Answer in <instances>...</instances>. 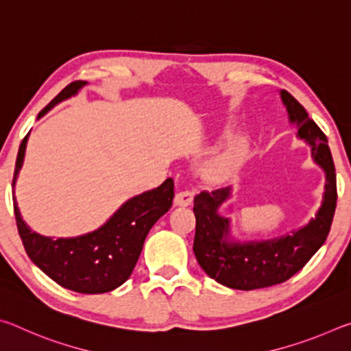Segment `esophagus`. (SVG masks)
<instances>
[{
  "label": "esophagus",
  "mask_w": 351,
  "mask_h": 351,
  "mask_svg": "<svg viewBox=\"0 0 351 351\" xmlns=\"http://www.w3.org/2000/svg\"><path fill=\"white\" fill-rule=\"evenodd\" d=\"M193 197H195V193L190 192V190H181V192L176 193L173 203H175V206L187 207L193 203Z\"/></svg>",
  "instance_id": "obj_1"
}]
</instances>
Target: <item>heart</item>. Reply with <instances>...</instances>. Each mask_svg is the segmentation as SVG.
<instances>
[{
	"mask_svg": "<svg viewBox=\"0 0 351 351\" xmlns=\"http://www.w3.org/2000/svg\"><path fill=\"white\" fill-rule=\"evenodd\" d=\"M246 141L237 138L230 141L221 152L213 158V161L207 167V175L215 181H223L229 178L240 167L246 154Z\"/></svg>",
	"mask_w": 351,
	"mask_h": 351,
	"instance_id": "obj_1",
	"label": "heart"
}]
</instances>
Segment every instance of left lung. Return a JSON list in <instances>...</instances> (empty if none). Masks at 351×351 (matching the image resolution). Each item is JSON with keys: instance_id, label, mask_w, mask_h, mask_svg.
I'll return each mask as SVG.
<instances>
[{"instance_id": "8db88e82", "label": "left lung", "mask_w": 351, "mask_h": 351, "mask_svg": "<svg viewBox=\"0 0 351 351\" xmlns=\"http://www.w3.org/2000/svg\"><path fill=\"white\" fill-rule=\"evenodd\" d=\"M280 99L287 106L289 122L297 127V138L311 147V158L324 170L322 203L314 218L291 234L269 240L235 241L230 235V218L219 215L232 189L198 193L193 199L195 257L207 276L232 289L251 291L287 282L324 245L335 217L336 173L326 136L288 91L282 90Z\"/></svg>"}]
</instances>
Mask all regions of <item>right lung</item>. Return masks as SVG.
<instances>
[{"instance_id":"1","label":"right lung","mask_w":351,"mask_h":351,"mask_svg":"<svg viewBox=\"0 0 351 351\" xmlns=\"http://www.w3.org/2000/svg\"><path fill=\"white\" fill-rule=\"evenodd\" d=\"M86 82H73L40 111L43 117L52 106L75 96ZM29 134L23 139L16 156L14 182L25 161ZM173 180L169 178L161 186L147 190L125 201L99 229L73 239L43 237L23 221L16 199L14 210L16 228L23 246L35 265L60 287L82 294H102L116 289L132 276L144 246L145 237L153 224L169 212L173 201ZM15 193V192H14Z\"/></svg>"}]
</instances>
